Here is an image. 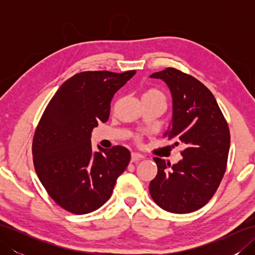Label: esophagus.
Instances as JSON below:
<instances>
[{"mask_svg":"<svg viewBox=\"0 0 255 255\" xmlns=\"http://www.w3.org/2000/svg\"><path fill=\"white\" fill-rule=\"evenodd\" d=\"M144 158V156L142 154L140 153H137V152H132L131 153V162H136V161H139V160H142Z\"/></svg>","mask_w":255,"mask_h":255,"instance_id":"1","label":"esophagus"}]
</instances>
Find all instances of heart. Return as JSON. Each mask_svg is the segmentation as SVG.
<instances>
[{
	"label": "heart",
	"mask_w": 255,
	"mask_h": 255,
	"mask_svg": "<svg viewBox=\"0 0 255 255\" xmlns=\"http://www.w3.org/2000/svg\"><path fill=\"white\" fill-rule=\"evenodd\" d=\"M142 99H151V100H159L165 103V96L161 91L156 89H149L143 93Z\"/></svg>",
	"instance_id": "heart-1"
}]
</instances>
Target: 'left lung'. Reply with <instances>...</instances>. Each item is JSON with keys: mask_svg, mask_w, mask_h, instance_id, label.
Here are the masks:
<instances>
[{"mask_svg": "<svg viewBox=\"0 0 255 255\" xmlns=\"http://www.w3.org/2000/svg\"><path fill=\"white\" fill-rule=\"evenodd\" d=\"M150 78L163 80L172 94L173 115L164 137L185 147L176 164L153 159L158 173L150 182V195L170 213H193L209 202L224 177L230 148L228 124L213 93L192 75L166 68Z\"/></svg>", "mask_w": 255, "mask_h": 255, "instance_id": "left-lung-1", "label": "left lung"}]
</instances>
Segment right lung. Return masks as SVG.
Here are the masks:
<instances>
[{
	"mask_svg": "<svg viewBox=\"0 0 255 255\" xmlns=\"http://www.w3.org/2000/svg\"><path fill=\"white\" fill-rule=\"evenodd\" d=\"M136 71L77 73L56 92L32 139V158L49 196L70 213L99 209L112 196L130 152L122 145L92 150L91 133L107 122L114 94Z\"/></svg>",
	"mask_w": 255,
	"mask_h": 255,
	"instance_id": "1",
	"label": "right lung"
}]
</instances>
